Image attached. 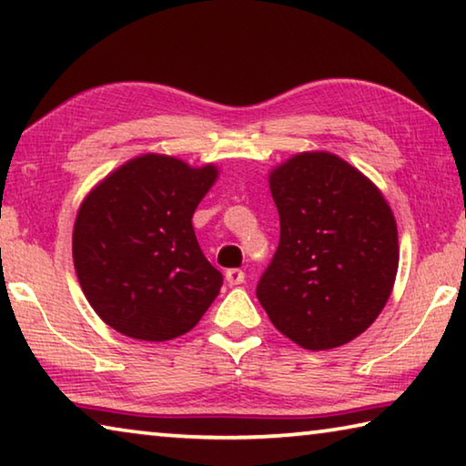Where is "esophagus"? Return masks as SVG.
<instances>
[{
    "instance_id": "1",
    "label": "esophagus",
    "mask_w": 466,
    "mask_h": 466,
    "mask_svg": "<svg viewBox=\"0 0 466 466\" xmlns=\"http://www.w3.org/2000/svg\"><path fill=\"white\" fill-rule=\"evenodd\" d=\"M226 281H228V286H240V283L244 281V271L242 269H228Z\"/></svg>"
}]
</instances>
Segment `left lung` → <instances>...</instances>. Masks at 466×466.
<instances>
[{"instance_id":"obj_1","label":"left lung","mask_w":466,"mask_h":466,"mask_svg":"<svg viewBox=\"0 0 466 466\" xmlns=\"http://www.w3.org/2000/svg\"><path fill=\"white\" fill-rule=\"evenodd\" d=\"M279 244L257 283L275 329L304 350H333L382 312L399 267L382 193L341 157L294 156L269 177Z\"/></svg>"}]
</instances>
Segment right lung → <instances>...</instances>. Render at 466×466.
<instances>
[{
    "label": "right lung",
    "instance_id": "add662e5",
    "mask_svg": "<svg viewBox=\"0 0 466 466\" xmlns=\"http://www.w3.org/2000/svg\"><path fill=\"white\" fill-rule=\"evenodd\" d=\"M218 178L170 156H139L86 197L74 265L98 317L141 341H168L201 320L224 278L197 242L193 214Z\"/></svg>",
    "mask_w": 466,
    "mask_h": 466
}]
</instances>
